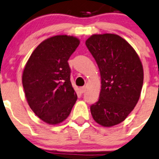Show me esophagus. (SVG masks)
I'll return each mask as SVG.
<instances>
[{"instance_id": "obj_1", "label": "esophagus", "mask_w": 159, "mask_h": 159, "mask_svg": "<svg viewBox=\"0 0 159 159\" xmlns=\"http://www.w3.org/2000/svg\"><path fill=\"white\" fill-rule=\"evenodd\" d=\"M80 90H81V91L82 93H84V91H85V90H86V88L84 87V86H83V87H81L80 88Z\"/></svg>"}]
</instances>
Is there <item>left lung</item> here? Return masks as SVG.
<instances>
[{
	"label": "left lung",
	"instance_id": "left-lung-1",
	"mask_svg": "<svg viewBox=\"0 0 159 159\" xmlns=\"http://www.w3.org/2000/svg\"><path fill=\"white\" fill-rule=\"evenodd\" d=\"M100 70L99 99L91 106L94 121L104 127L122 122L139 100L144 71L134 49L115 34H93L85 42Z\"/></svg>",
	"mask_w": 159,
	"mask_h": 159
}]
</instances>
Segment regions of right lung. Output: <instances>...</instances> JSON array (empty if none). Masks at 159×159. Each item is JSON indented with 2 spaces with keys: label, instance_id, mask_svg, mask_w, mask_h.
Here are the masks:
<instances>
[{
  "label": "right lung",
  "instance_id": "1",
  "mask_svg": "<svg viewBox=\"0 0 159 159\" xmlns=\"http://www.w3.org/2000/svg\"><path fill=\"white\" fill-rule=\"evenodd\" d=\"M79 44L73 36L51 37L34 49L25 65L22 84L27 102L35 115L49 125L65 121L78 98L68 61Z\"/></svg>",
  "mask_w": 159,
  "mask_h": 159
}]
</instances>
